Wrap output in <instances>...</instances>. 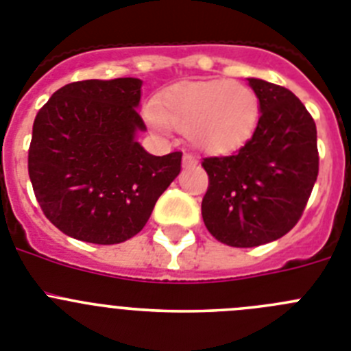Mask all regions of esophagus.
<instances>
[{"label": "esophagus", "mask_w": 351, "mask_h": 351, "mask_svg": "<svg viewBox=\"0 0 351 351\" xmlns=\"http://www.w3.org/2000/svg\"><path fill=\"white\" fill-rule=\"evenodd\" d=\"M197 163H198V160L193 156V154H188V153H186L184 156H182V165H184V167L197 165Z\"/></svg>", "instance_id": "34e87169"}]
</instances>
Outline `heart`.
I'll return each mask as SVG.
<instances>
[{
    "label": "heart",
    "mask_w": 351,
    "mask_h": 351,
    "mask_svg": "<svg viewBox=\"0 0 351 351\" xmlns=\"http://www.w3.org/2000/svg\"><path fill=\"white\" fill-rule=\"evenodd\" d=\"M260 116L258 96L247 84L210 79L172 86L145 108L153 128L184 133L198 151L232 153L246 144Z\"/></svg>",
    "instance_id": "obj_1"
}]
</instances>
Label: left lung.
<instances>
[{
    "label": "left lung",
    "mask_w": 351,
    "mask_h": 351,
    "mask_svg": "<svg viewBox=\"0 0 351 351\" xmlns=\"http://www.w3.org/2000/svg\"><path fill=\"white\" fill-rule=\"evenodd\" d=\"M260 117L253 137L235 154L206 158L209 188L202 200L207 230L219 243L255 247L295 226L318 176L316 125L287 88L247 79Z\"/></svg>",
    "instance_id": "8db88e82"
}]
</instances>
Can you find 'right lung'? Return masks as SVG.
<instances>
[{"label":"right lung","mask_w":351,"mask_h":351,"mask_svg":"<svg viewBox=\"0 0 351 351\" xmlns=\"http://www.w3.org/2000/svg\"><path fill=\"white\" fill-rule=\"evenodd\" d=\"M142 80L63 86L33 123L27 170L49 221L84 243L119 244L137 235L181 172L182 153L149 154L137 135Z\"/></svg>","instance_id":"obj_1"}]
</instances>
